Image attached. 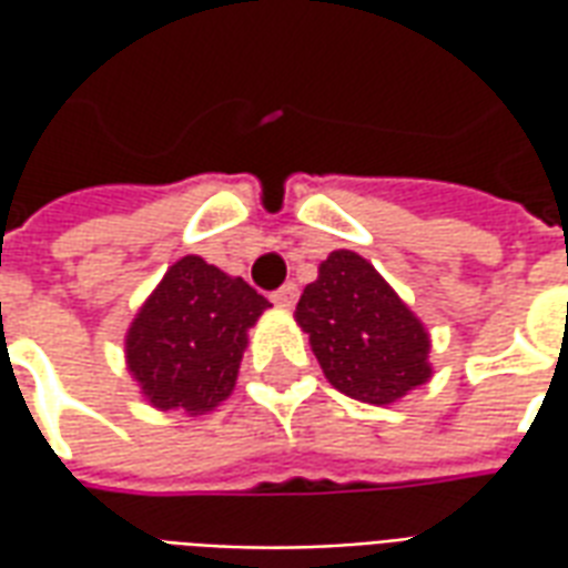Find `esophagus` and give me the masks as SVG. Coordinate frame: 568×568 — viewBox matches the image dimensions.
<instances>
[{"instance_id": "esophagus-1", "label": "esophagus", "mask_w": 568, "mask_h": 568, "mask_svg": "<svg viewBox=\"0 0 568 568\" xmlns=\"http://www.w3.org/2000/svg\"><path fill=\"white\" fill-rule=\"evenodd\" d=\"M273 304H276V307H295V301H297V285L295 283H285V285H280V288H276V292H273Z\"/></svg>"}]
</instances>
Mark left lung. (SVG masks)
Listing matches in <instances>:
<instances>
[{
  "instance_id": "8db88e82",
  "label": "left lung",
  "mask_w": 568,
  "mask_h": 568,
  "mask_svg": "<svg viewBox=\"0 0 568 568\" xmlns=\"http://www.w3.org/2000/svg\"><path fill=\"white\" fill-rule=\"evenodd\" d=\"M297 325L325 377L356 402L389 405L428 381V334L374 264L341 248L320 264L304 288Z\"/></svg>"
}]
</instances>
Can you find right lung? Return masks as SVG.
Segmentation results:
<instances>
[{"instance_id": "add662e5", "label": "right lung", "mask_w": 568, "mask_h": 568, "mask_svg": "<svg viewBox=\"0 0 568 568\" xmlns=\"http://www.w3.org/2000/svg\"><path fill=\"white\" fill-rule=\"evenodd\" d=\"M271 307L240 276L197 255L166 271L128 332V365L161 410L203 414L236 383L246 332Z\"/></svg>"}]
</instances>
